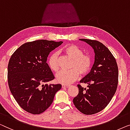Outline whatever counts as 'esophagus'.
Returning <instances> with one entry per match:
<instances>
[{
	"instance_id": "obj_1",
	"label": "esophagus",
	"mask_w": 130,
	"mask_h": 130,
	"mask_svg": "<svg viewBox=\"0 0 130 130\" xmlns=\"http://www.w3.org/2000/svg\"><path fill=\"white\" fill-rule=\"evenodd\" d=\"M69 85H64V84H63V85H62V87L63 88H68L69 87Z\"/></svg>"
}]
</instances>
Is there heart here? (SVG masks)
<instances>
[{
    "instance_id": "obj_1",
    "label": "heart",
    "mask_w": 130,
    "mask_h": 130,
    "mask_svg": "<svg viewBox=\"0 0 130 130\" xmlns=\"http://www.w3.org/2000/svg\"><path fill=\"white\" fill-rule=\"evenodd\" d=\"M65 54L72 59L69 70H62L56 75L58 83L69 84L73 83L81 75H85L91 69L92 60L88 55L83 54V51L76 45L70 44L63 49ZM47 64L51 71L57 72L59 69L58 53L51 55L47 60Z\"/></svg>"
}]
</instances>
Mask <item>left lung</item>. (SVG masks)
<instances>
[{"instance_id":"left-lung-1","label":"left lung","mask_w":130,"mask_h":130,"mask_svg":"<svg viewBox=\"0 0 130 130\" xmlns=\"http://www.w3.org/2000/svg\"><path fill=\"white\" fill-rule=\"evenodd\" d=\"M94 49L95 61L90 72L80 83L88 84V89L78 85L79 92L73 100L75 106L86 115L96 114L107 107L116 92L118 69L116 60L108 49L99 41L80 39Z\"/></svg>"}]
</instances>
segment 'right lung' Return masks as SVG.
I'll use <instances>...</instances> for the list:
<instances>
[{"label": "right lung", "instance_id": "obj_1", "mask_svg": "<svg viewBox=\"0 0 130 130\" xmlns=\"http://www.w3.org/2000/svg\"><path fill=\"white\" fill-rule=\"evenodd\" d=\"M63 42L38 40L25 43L10 58L8 79L10 91L22 108L39 114L48 108L61 84H43L55 78L46 63L49 53Z\"/></svg>", "mask_w": 130, "mask_h": 130}]
</instances>
